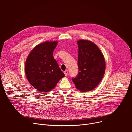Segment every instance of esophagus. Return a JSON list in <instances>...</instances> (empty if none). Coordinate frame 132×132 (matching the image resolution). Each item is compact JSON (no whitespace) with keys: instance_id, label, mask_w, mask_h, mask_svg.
I'll use <instances>...</instances> for the list:
<instances>
[{"instance_id":"obj_1","label":"esophagus","mask_w":132,"mask_h":132,"mask_svg":"<svg viewBox=\"0 0 132 132\" xmlns=\"http://www.w3.org/2000/svg\"><path fill=\"white\" fill-rule=\"evenodd\" d=\"M68 71L67 70H65V71H64V74H65V76H67V75H68Z\"/></svg>"}]
</instances>
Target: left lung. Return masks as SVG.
Here are the masks:
<instances>
[{"label":"left lung","instance_id":"8db88e82","mask_svg":"<svg viewBox=\"0 0 132 132\" xmlns=\"http://www.w3.org/2000/svg\"><path fill=\"white\" fill-rule=\"evenodd\" d=\"M77 43L79 72L72 80L78 90L86 92L95 89L101 81L105 62L103 54L95 43L85 40H78Z\"/></svg>","mask_w":132,"mask_h":132}]
</instances>
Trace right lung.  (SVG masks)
<instances>
[{
	"mask_svg": "<svg viewBox=\"0 0 132 132\" xmlns=\"http://www.w3.org/2000/svg\"><path fill=\"white\" fill-rule=\"evenodd\" d=\"M57 43V41H46L37 45L26 62L25 73L28 80L35 89L42 92L53 89L65 76L53 56Z\"/></svg>",
	"mask_w": 132,
	"mask_h": 132,
	"instance_id": "obj_1",
	"label": "right lung"
}]
</instances>
